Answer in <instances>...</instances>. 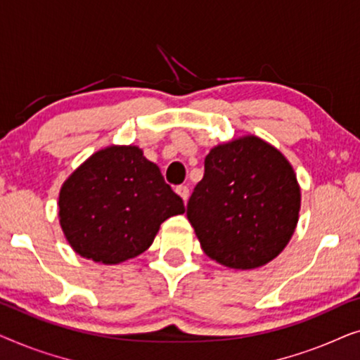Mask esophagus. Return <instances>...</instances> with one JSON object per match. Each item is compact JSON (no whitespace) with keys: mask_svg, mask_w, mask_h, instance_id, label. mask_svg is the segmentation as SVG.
Masks as SVG:
<instances>
[{"mask_svg":"<svg viewBox=\"0 0 360 360\" xmlns=\"http://www.w3.org/2000/svg\"><path fill=\"white\" fill-rule=\"evenodd\" d=\"M175 191L181 196V198H184V201L188 200L190 190H188V186H186V185H179V186H176V188H175Z\"/></svg>","mask_w":360,"mask_h":360,"instance_id":"esophagus-1","label":"esophagus"}]
</instances>
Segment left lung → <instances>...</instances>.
<instances>
[{"label": "left lung", "instance_id": "left-lung-1", "mask_svg": "<svg viewBox=\"0 0 360 360\" xmlns=\"http://www.w3.org/2000/svg\"><path fill=\"white\" fill-rule=\"evenodd\" d=\"M300 213V186L288 160L254 136L218 146L186 216L208 257L231 269H255L282 252Z\"/></svg>", "mask_w": 360, "mask_h": 360}]
</instances>
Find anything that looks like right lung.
Segmentation results:
<instances>
[{
  "label": "right lung",
  "mask_w": 360,
  "mask_h": 360,
  "mask_svg": "<svg viewBox=\"0 0 360 360\" xmlns=\"http://www.w3.org/2000/svg\"><path fill=\"white\" fill-rule=\"evenodd\" d=\"M184 211V200L136 146L96 152L58 196L60 226L73 250L103 264L142 254L160 224Z\"/></svg>",
  "instance_id": "add662e5"
}]
</instances>
